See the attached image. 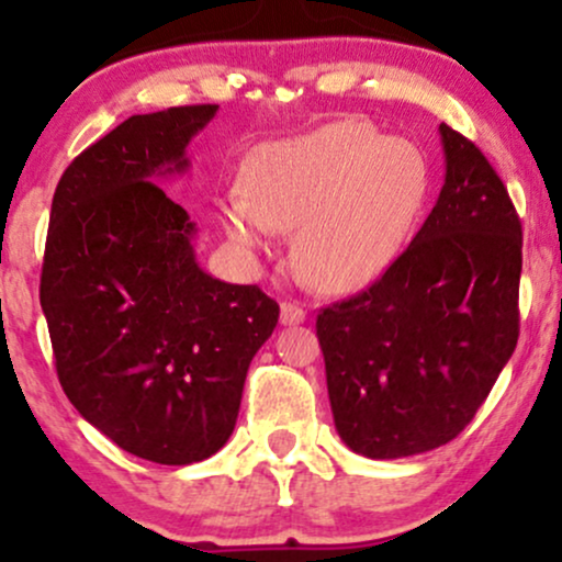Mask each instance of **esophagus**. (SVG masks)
I'll return each instance as SVG.
<instances>
[{
    "mask_svg": "<svg viewBox=\"0 0 562 562\" xmlns=\"http://www.w3.org/2000/svg\"><path fill=\"white\" fill-rule=\"evenodd\" d=\"M280 322L282 325H301V322H306V312H303V306L293 301H285L280 306Z\"/></svg>",
    "mask_w": 562,
    "mask_h": 562,
    "instance_id": "obj_1",
    "label": "esophagus"
}]
</instances>
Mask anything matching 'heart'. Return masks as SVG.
I'll return each instance as SVG.
<instances>
[{
  "label": "heart",
  "mask_w": 562,
  "mask_h": 562,
  "mask_svg": "<svg viewBox=\"0 0 562 562\" xmlns=\"http://www.w3.org/2000/svg\"><path fill=\"white\" fill-rule=\"evenodd\" d=\"M428 192L430 166L415 142L344 119L256 147L245 190L218 200V218L250 254H267L299 226L301 274L325 293H348L398 259Z\"/></svg>",
  "instance_id": "obj_1"
}]
</instances>
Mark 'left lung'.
<instances>
[{
    "mask_svg": "<svg viewBox=\"0 0 562 562\" xmlns=\"http://www.w3.org/2000/svg\"><path fill=\"white\" fill-rule=\"evenodd\" d=\"M438 134L447 173L415 240L317 317L335 430L370 460L460 436L518 344L520 218L479 147Z\"/></svg>",
    "mask_w": 562,
    "mask_h": 562,
    "instance_id": "left-lung-1",
    "label": "left lung"
}]
</instances>
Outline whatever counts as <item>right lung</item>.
Returning a JSON list of instances; mask_svg holds the SVG:
<instances>
[{
	"label": "right lung",
	"instance_id": "add662e5",
	"mask_svg": "<svg viewBox=\"0 0 562 562\" xmlns=\"http://www.w3.org/2000/svg\"><path fill=\"white\" fill-rule=\"evenodd\" d=\"M218 105L132 115L57 182L42 312L70 404L128 454L192 465L227 443L280 306L198 263V227L156 184Z\"/></svg>",
	"mask_w": 562,
	"mask_h": 562
}]
</instances>
